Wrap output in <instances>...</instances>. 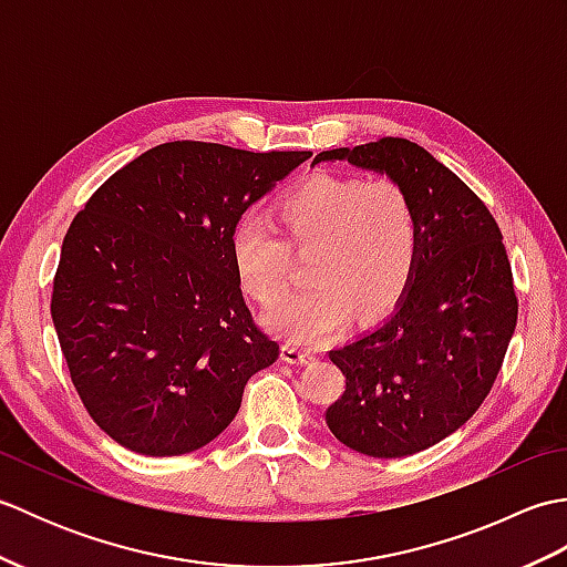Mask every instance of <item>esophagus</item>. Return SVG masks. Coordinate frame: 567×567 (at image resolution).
Here are the masks:
<instances>
[{
  "mask_svg": "<svg viewBox=\"0 0 567 567\" xmlns=\"http://www.w3.org/2000/svg\"><path fill=\"white\" fill-rule=\"evenodd\" d=\"M280 355H282L285 363H311V360H317L315 353L305 351V348H299L295 343H285Z\"/></svg>",
  "mask_w": 567,
  "mask_h": 567,
  "instance_id": "34e87169",
  "label": "esophagus"
}]
</instances>
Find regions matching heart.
<instances>
[{
  "label": "heart",
  "mask_w": 567,
  "mask_h": 567,
  "mask_svg": "<svg viewBox=\"0 0 567 567\" xmlns=\"http://www.w3.org/2000/svg\"><path fill=\"white\" fill-rule=\"evenodd\" d=\"M275 219L297 250H311L309 280L317 282L265 317L287 341H327L355 309L380 317L412 282L419 221L412 199L390 179L317 173L277 202ZM231 262L238 285L260 305H275L290 287V248L268 224L246 219L234 228Z\"/></svg>",
  "instance_id": "1"
}]
</instances>
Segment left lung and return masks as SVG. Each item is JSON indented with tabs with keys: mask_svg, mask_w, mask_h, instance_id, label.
Returning a JSON list of instances; mask_svg holds the SVG:
<instances>
[{
	"mask_svg": "<svg viewBox=\"0 0 567 567\" xmlns=\"http://www.w3.org/2000/svg\"><path fill=\"white\" fill-rule=\"evenodd\" d=\"M400 185L419 221V260L390 317L329 351L346 392L327 426L370 457L449 439L492 390L516 327L512 265L497 221L461 177L406 138L319 153Z\"/></svg>",
	"mask_w": 567,
	"mask_h": 567,
	"instance_id": "8db88e82",
	"label": "left lung"
}]
</instances>
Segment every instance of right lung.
Returning <instances> with one entry per match:
<instances>
[{
	"label": "right lung",
	"instance_id": "right-lung-1",
	"mask_svg": "<svg viewBox=\"0 0 567 567\" xmlns=\"http://www.w3.org/2000/svg\"><path fill=\"white\" fill-rule=\"evenodd\" d=\"M309 158L163 143L106 179L70 224L55 333L84 409L124 449H202L234 421L248 378L280 355L244 302L231 234Z\"/></svg>",
	"mask_w": 567,
	"mask_h": 567
}]
</instances>
